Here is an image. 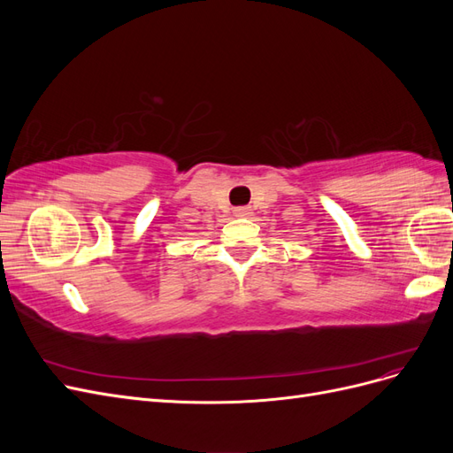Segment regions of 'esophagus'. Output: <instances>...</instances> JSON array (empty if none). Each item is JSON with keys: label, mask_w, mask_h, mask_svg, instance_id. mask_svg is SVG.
I'll use <instances>...</instances> for the list:
<instances>
[{"label": "esophagus", "mask_w": 453, "mask_h": 453, "mask_svg": "<svg viewBox=\"0 0 453 453\" xmlns=\"http://www.w3.org/2000/svg\"><path fill=\"white\" fill-rule=\"evenodd\" d=\"M234 215L236 217H250L251 210L250 208H234Z\"/></svg>", "instance_id": "1"}]
</instances>
